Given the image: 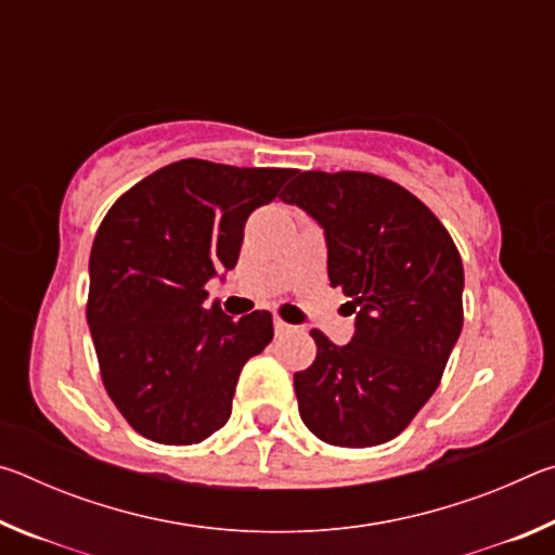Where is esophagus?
I'll return each mask as SVG.
<instances>
[{
  "mask_svg": "<svg viewBox=\"0 0 555 555\" xmlns=\"http://www.w3.org/2000/svg\"><path fill=\"white\" fill-rule=\"evenodd\" d=\"M291 331H294V325H288L286 321H281L279 315L274 318V333H276V335H286V333H291Z\"/></svg>",
  "mask_w": 555,
  "mask_h": 555,
  "instance_id": "obj_1",
  "label": "esophagus"
}]
</instances>
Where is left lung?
I'll list each match as a JSON object with an SVG mask.
<instances>
[{"label": "left lung", "mask_w": 555, "mask_h": 555, "mask_svg": "<svg viewBox=\"0 0 555 555\" xmlns=\"http://www.w3.org/2000/svg\"><path fill=\"white\" fill-rule=\"evenodd\" d=\"M325 230L327 276L350 296L354 335L311 331L315 360L294 374L298 413L340 448L387 443L434 397L463 331V259L416 195L362 171H304L281 195Z\"/></svg>", "instance_id": "8db88e82"}]
</instances>
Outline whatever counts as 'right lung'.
Masks as SVG:
<instances>
[{
	"label": "right lung",
	"mask_w": 555,
	"mask_h": 555,
	"mask_svg": "<svg viewBox=\"0 0 555 555\" xmlns=\"http://www.w3.org/2000/svg\"><path fill=\"white\" fill-rule=\"evenodd\" d=\"M294 173L183 158L129 188L102 220L90 335L109 399L154 443H201L228 424L244 362L274 337L269 311L240 321L218 304L208 311L205 284L234 269L244 222Z\"/></svg>",
	"instance_id": "add662e5"
}]
</instances>
